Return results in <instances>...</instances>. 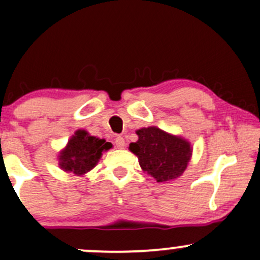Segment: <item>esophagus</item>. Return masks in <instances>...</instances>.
Segmentation results:
<instances>
[{"instance_id":"esophagus-1","label":"esophagus","mask_w":260,"mask_h":260,"mask_svg":"<svg viewBox=\"0 0 260 260\" xmlns=\"http://www.w3.org/2000/svg\"><path fill=\"white\" fill-rule=\"evenodd\" d=\"M114 143H116L117 148H124V138H123L122 136H117L116 139H114Z\"/></svg>"}]
</instances>
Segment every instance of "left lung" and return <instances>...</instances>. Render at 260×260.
<instances>
[{
	"mask_svg": "<svg viewBox=\"0 0 260 260\" xmlns=\"http://www.w3.org/2000/svg\"><path fill=\"white\" fill-rule=\"evenodd\" d=\"M138 141L129 144L139 166L157 182L178 178L185 171L192 149L185 139L166 133L157 127L137 131Z\"/></svg>",
	"mask_w": 260,
	"mask_h": 260,
	"instance_id": "8db88e82",
	"label": "left lung"
}]
</instances>
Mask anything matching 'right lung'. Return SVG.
Here are the masks:
<instances>
[{"label":"right lung","instance_id":"1","mask_svg":"<svg viewBox=\"0 0 260 260\" xmlns=\"http://www.w3.org/2000/svg\"><path fill=\"white\" fill-rule=\"evenodd\" d=\"M112 148V143L106 139L89 136L86 131H77L68 141L67 147L59 155V166L66 172L73 174L86 173L97 165L105 151Z\"/></svg>","mask_w":260,"mask_h":260}]
</instances>
